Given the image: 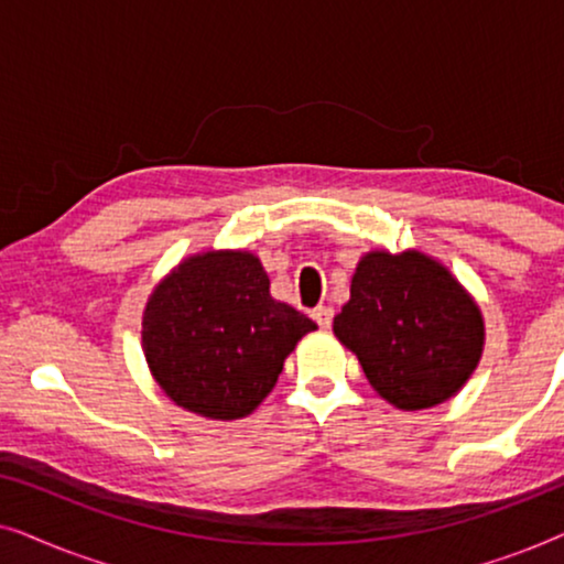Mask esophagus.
<instances>
[{
	"instance_id": "34e87169",
	"label": "esophagus",
	"mask_w": 564,
	"mask_h": 564,
	"mask_svg": "<svg viewBox=\"0 0 564 564\" xmlns=\"http://www.w3.org/2000/svg\"><path fill=\"white\" fill-rule=\"evenodd\" d=\"M313 321L318 323L321 328H330V323H334V307H328V305H318L313 311Z\"/></svg>"
}]
</instances>
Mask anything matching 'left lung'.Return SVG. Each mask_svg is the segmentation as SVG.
Segmentation results:
<instances>
[{"instance_id":"1","label":"left lung","mask_w":564,"mask_h":564,"mask_svg":"<svg viewBox=\"0 0 564 564\" xmlns=\"http://www.w3.org/2000/svg\"><path fill=\"white\" fill-rule=\"evenodd\" d=\"M334 334L400 411L444 403L475 372L482 315L465 288L421 251H372L351 276Z\"/></svg>"}]
</instances>
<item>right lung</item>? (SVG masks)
Instances as JSON below:
<instances>
[{
  "label": "right lung",
  "instance_id": "1",
  "mask_svg": "<svg viewBox=\"0 0 564 564\" xmlns=\"http://www.w3.org/2000/svg\"><path fill=\"white\" fill-rule=\"evenodd\" d=\"M315 328L269 295V276L253 253L207 251L153 290L143 351L176 405L234 421L272 392L288 354Z\"/></svg>",
  "mask_w": 564,
  "mask_h": 564
}]
</instances>
